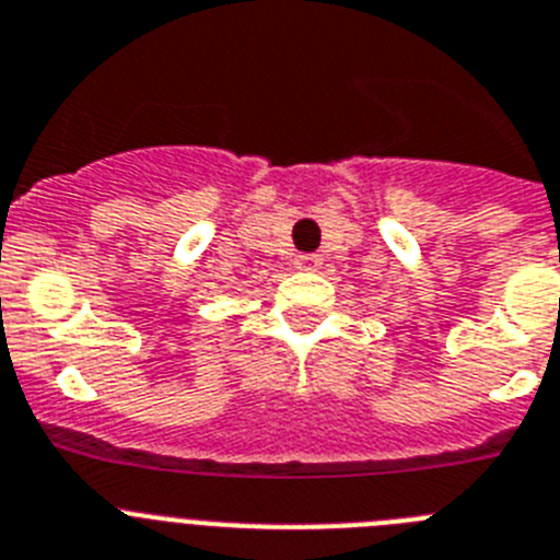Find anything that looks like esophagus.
<instances>
[{
	"instance_id": "obj_1",
	"label": "esophagus",
	"mask_w": 560,
	"mask_h": 560,
	"mask_svg": "<svg viewBox=\"0 0 560 560\" xmlns=\"http://www.w3.org/2000/svg\"><path fill=\"white\" fill-rule=\"evenodd\" d=\"M293 267L295 270H304V273H313V270L320 267V256H315V253H301V256L293 259Z\"/></svg>"
}]
</instances>
